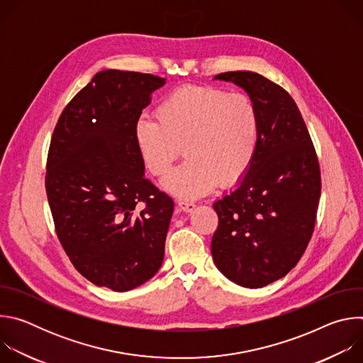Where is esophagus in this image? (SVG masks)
Here are the masks:
<instances>
[{
	"label": "esophagus",
	"mask_w": 363,
	"mask_h": 363,
	"mask_svg": "<svg viewBox=\"0 0 363 363\" xmlns=\"http://www.w3.org/2000/svg\"><path fill=\"white\" fill-rule=\"evenodd\" d=\"M178 206H179V210L184 213H192L195 210V203L189 202V201H178Z\"/></svg>",
	"instance_id": "esophagus-1"
}]
</instances>
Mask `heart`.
Wrapping results in <instances>:
<instances>
[{"mask_svg":"<svg viewBox=\"0 0 363 363\" xmlns=\"http://www.w3.org/2000/svg\"><path fill=\"white\" fill-rule=\"evenodd\" d=\"M155 118L142 116L135 142L146 169L167 175L179 158L185 162L164 179L181 198H198L238 181L252 164L260 142L262 121L257 103L247 93L214 86H185L167 94Z\"/></svg>","mask_w":363,"mask_h":363,"instance_id":"heart-1","label":"heart"}]
</instances>
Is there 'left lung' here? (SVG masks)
Masks as SVG:
<instances>
[{
  "instance_id": "left-lung-1",
  "label": "left lung",
  "mask_w": 363,
  "mask_h": 363,
  "mask_svg": "<svg viewBox=\"0 0 363 363\" xmlns=\"http://www.w3.org/2000/svg\"><path fill=\"white\" fill-rule=\"evenodd\" d=\"M257 103L260 142L238 185L214 202L218 227L211 254L218 270L248 289L284 277L312 238L320 199V167L293 97L254 72H227Z\"/></svg>"
}]
</instances>
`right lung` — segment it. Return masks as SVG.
Masks as SVG:
<instances>
[{"label": "right lung", "instance_id": "add662e5", "mask_svg": "<svg viewBox=\"0 0 363 363\" xmlns=\"http://www.w3.org/2000/svg\"><path fill=\"white\" fill-rule=\"evenodd\" d=\"M165 80L99 72L50 142L45 191L57 237L83 277L113 291L143 284L164 262L174 201L145 178L135 126Z\"/></svg>", "mask_w": 363, "mask_h": 363}]
</instances>
